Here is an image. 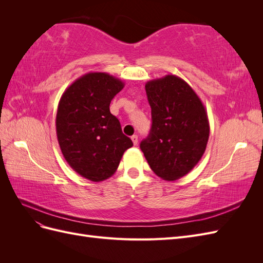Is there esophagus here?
Returning a JSON list of instances; mask_svg holds the SVG:
<instances>
[{"mask_svg":"<svg viewBox=\"0 0 263 263\" xmlns=\"http://www.w3.org/2000/svg\"><path fill=\"white\" fill-rule=\"evenodd\" d=\"M132 140L134 142V145H137L138 144V136H137V135H133Z\"/></svg>","mask_w":263,"mask_h":263,"instance_id":"34e87169","label":"esophagus"}]
</instances>
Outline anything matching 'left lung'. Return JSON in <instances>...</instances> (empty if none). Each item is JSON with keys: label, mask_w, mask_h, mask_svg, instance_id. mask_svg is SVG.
<instances>
[{"label": "left lung", "mask_w": 263, "mask_h": 263, "mask_svg": "<svg viewBox=\"0 0 263 263\" xmlns=\"http://www.w3.org/2000/svg\"><path fill=\"white\" fill-rule=\"evenodd\" d=\"M153 125L140 142L148 164L158 177H184L205 153L210 123L201 99L183 79L168 74L146 83Z\"/></svg>", "instance_id": "left-lung-1"}]
</instances>
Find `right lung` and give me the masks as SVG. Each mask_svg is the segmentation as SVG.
<instances>
[{
  "instance_id": "add662e5",
  "label": "right lung",
  "mask_w": 263,
  "mask_h": 263,
  "mask_svg": "<svg viewBox=\"0 0 263 263\" xmlns=\"http://www.w3.org/2000/svg\"><path fill=\"white\" fill-rule=\"evenodd\" d=\"M124 82L105 72H89L67 87L59 101L55 130L66 161L81 177L100 182L112 177L125 151L133 146L110 101Z\"/></svg>"
}]
</instances>
